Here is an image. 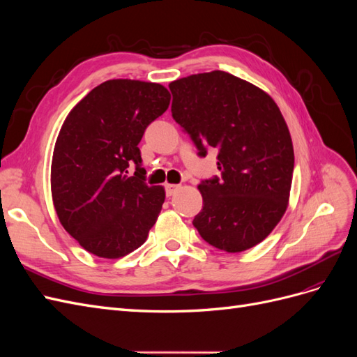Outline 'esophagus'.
<instances>
[{
  "mask_svg": "<svg viewBox=\"0 0 357 357\" xmlns=\"http://www.w3.org/2000/svg\"><path fill=\"white\" fill-rule=\"evenodd\" d=\"M181 186L180 185H172V183H171V185H169V183H168V185L165 186V190H167V195L168 197H172V195H174V193L180 189Z\"/></svg>",
  "mask_w": 357,
  "mask_h": 357,
  "instance_id": "1",
  "label": "esophagus"
}]
</instances>
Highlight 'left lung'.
<instances>
[{
  "instance_id": "8db88e82",
  "label": "left lung",
  "mask_w": 357,
  "mask_h": 357,
  "mask_svg": "<svg viewBox=\"0 0 357 357\" xmlns=\"http://www.w3.org/2000/svg\"><path fill=\"white\" fill-rule=\"evenodd\" d=\"M169 91L172 117L199 156L219 150L222 177L198 185L202 210L193 226L219 250H248L289 205L295 155L284 117L265 91L219 70L171 82Z\"/></svg>"
}]
</instances>
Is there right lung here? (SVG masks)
Segmentation results:
<instances>
[{
    "label": "right lung",
    "instance_id": "1",
    "mask_svg": "<svg viewBox=\"0 0 357 357\" xmlns=\"http://www.w3.org/2000/svg\"><path fill=\"white\" fill-rule=\"evenodd\" d=\"M169 101L159 83L113 79L63 121L52 158V199L63 229L89 253L123 257L144 244L156 223L165 189L144 181L138 143ZM132 161L137 168L129 178Z\"/></svg>",
    "mask_w": 357,
    "mask_h": 357
}]
</instances>
